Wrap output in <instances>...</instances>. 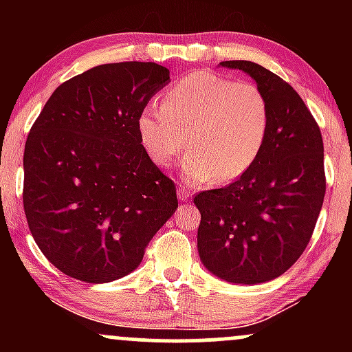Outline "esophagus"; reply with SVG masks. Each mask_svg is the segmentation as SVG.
<instances>
[{
    "mask_svg": "<svg viewBox=\"0 0 352 352\" xmlns=\"http://www.w3.org/2000/svg\"><path fill=\"white\" fill-rule=\"evenodd\" d=\"M190 195H192L190 188H187V187H179V188H177V197H179V200H182V201L188 200Z\"/></svg>",
    "mask_w": 352,
    "mask_h": 352,
    "instance_id": "obj_1",
    "label": "esophagus"
}]
</instances>
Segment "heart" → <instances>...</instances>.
I'll return each mask as SVG.
<instances>
[{
  "label": "heart",
  "instance_id": "b5f03b06",
  "mask_svg": "<svg viewBox=\"0 0 352 352\" xmlns=\"http://www.w3.org/2000/svg\"><path fill=\"white\" fill-rule=\"evenodd\" d=\"M140 142L159 167L188 145L182 172L192 184L232 182L256 162L270 131V102L256 84L210 71L184 76L137 120Z\"/></svg>",
  "mask_w": 352,
  "mask_h": 352
}]
</instances>
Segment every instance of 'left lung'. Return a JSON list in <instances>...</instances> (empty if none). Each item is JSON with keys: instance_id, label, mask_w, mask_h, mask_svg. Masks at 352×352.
<instances>
[{"instance_id": "1", "label": "left lung", "mask_w": 352, "mask_h": 352, "mask_svg": "<svg viewBox=\"0 0 352 352\" xmlns=\"http://www.w3.org/2000/svg\"><path fill=\"white\" fill-rule=\"evenodd\" d=\"M254 79L270 102L263 151L240 179L197 193L201 263L221 280L272 281L308 246L326 192L324 147L316 120L294 89L252 60H223Z\"/></svg>"}]
</instances>
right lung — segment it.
Wrapping results in <instances>:
<instances>
[{"label": "right lung", "instance_id": "add662e5", "mask_svg": "<svg viewBox=\"0 0 352 352\" xmlns=\"http://www.w3.org/2000/svg\"><path fill=\"white\" fill-rule=\"evenodd\" d=\"M168 82L155 63L96 66L60 84L31 127L24 213L44 256L74 280L109 283L134 272L179 207L175 184L137 129Z\"/></svg>", "mask_w": 352, "mask_h": 352}]
</instances>
